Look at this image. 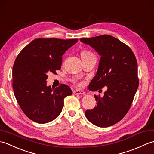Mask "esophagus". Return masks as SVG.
I'll return each mask as SVG.
<instances>
[{
  "instance_id": "esophagus-1",
  "label": "esophagus",
  "mask_w": 154,
  "mask_h": 154,
  "mask_svg": "<svg viewBox=\"0 0 154 154\" xmlns=\"http://www.w3.org/2000/svg\"><path fill=\"white\" fill-rule=\"evenodd\" d=\"M73 94H85V93L83 91H81V90H76V91H73Z\"/></svg>"
}]
</instances>
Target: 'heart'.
<instances>
[{"instance_id":"1","label":"heart","mask_w":154,"mask_h":154,"mask_svg":"<svg viewBox=\"0 0 154 154\" xmlns=\"http://www.w3.org/2000/svg\"><path fill=\"white\" fill-rule=\"evenodd\" d=\"M81 57H82V59L89 58V57H94V55L92 53H91V51H87V50H83L82 51H81ZM77 84L79 85H82L83 83L81 82H79V83H77Z\"/></svg>"}]
</instances>
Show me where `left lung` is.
<instances>
[{"mask_svg": "<svg viewBox=\"0 0 154 154\" xmlns=\"http://www.w3.org/2000/svg\"><path fill=\"white\" fill-rule=\"evenodd\" d=\"M100 55L97 75L89 84L91 91H107L104 97H94L97 106L87 110L85 116L99 127H109L122 120L128 112L139 85L138 63L129 46L110 35L81 38Z\"/></svg>", "mask_w": 154, "mask_h": 154, "instance_id": "obj_1", "label": "left lung"}]
</instances>
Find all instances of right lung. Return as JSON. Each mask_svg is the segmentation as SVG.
<instances>
[{"label": "right lung", "mask_w": 154, "mask_h": 154, "mask_svg": "<svg viewBox=\"0 0 154 154\" xmlns=\"http://www.w3.org/2000/svg\"><path fill=\"white\" fill-rule=\"evenodd\" d=\"M78 39L37 38L22 49L12 68V87L22 110L39 124L54 120L60 115L64 99L72 94L70 87L61 84L46 85L47 74H56L61 67L62 55Z\"/></svg>", "instance_id": "right-lung-1"}]
</instances>
